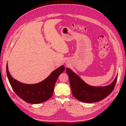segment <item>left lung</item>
<instances>
[{"instance_id": "obj_1", "label": "left lung", "mask_w": 126, "mask_h": 126, "mask_svg": "<svg viewBox=\"0 0 126 126\" xmlns=\"http://www.w3.org/2000/svg\"><path fill=\"white\" fill-rule=\"evenodd\" d=\"M72 94L77 100L87 103H93L103 100L111 93L115 87L118 76L109 85L104 87L91 86L83 81L69 68H67Z\"/></svg>"}]
</instances>
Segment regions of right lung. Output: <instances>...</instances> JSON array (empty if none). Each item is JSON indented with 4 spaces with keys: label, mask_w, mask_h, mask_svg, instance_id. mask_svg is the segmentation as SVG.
I'll return each instance as SVG.
<instances>
[{
    "label": "right lung",
    "mask_w": 126,
    "mask_h": 126,
    "mask_svg": "<svg viewBox=\"0 0 126 126\" xmlns=\"http://www.w3.org/2000/svg\"><path fill=\"white\" fill-rule=\"evenodd\" d=\"M64 70L63 65L52 71L44 80L35 84H25L11 77L8 64L6 66L7 77L14 92L25 101L33 104L44 102L51 98L57 80Z\"/></svg>",
    "instance_id": "add662e5"
}]
</instances>
